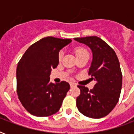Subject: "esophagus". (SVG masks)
Masks as SVG:
<instances>
[{"label":"esophagus","instance_id":"1","mask_svg":"<svg viewBox=\"0 0 134 134\" xmlns=\"http://www.w3.org/2000/svg\"><path fill=\"white\" fill-rule=\"evenodd\" d=\"M76 86V84L74 83H70V86H71V88H72V87H74V86Z\"/></svg>","mask_w":134,"mask_h":134}]
</instances>
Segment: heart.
I'll return each mask as SVG.
<instances>
[{"mask_svg": "<svg viewBox=\"0 0 134 134\" xmlns=\"http://www.w3.org/2000/svg\"><path fill=\"white\" fill-rule=\"evenodd\" d=\"M76 56H79L81 55L84 54V53H88L87 50L85 49L84 48H82V47H79L76 49ZM63 51H60V52L58 54V59L60 60L61 59L63 58Z\"/></svg>", "mask_w": 134, "mask_h": 134, "instance_id": "heart-1", "label": "heart"}]
</instances>
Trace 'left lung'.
<instances>
[{"label": "left lung", "mask_w": 134, "mask_h": 134, "mask_svg": "<svg viewBox=\"0 0 134 134\" xmlns=\"http://www.w3.org/2000/svg\"><path fill=\"white\" fill-rule=\"evenodd\" d=\"M74 40L91 49L92 61L88 74L96 81L91 90L78 86L81 94L76 98V106L85 116L102 118L112 111L120 95L122 75L118 58L114 50L98 37L74 38Z\"/></svg>", "instance_id": "1"}]
</instances>
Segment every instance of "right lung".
<instances>
[{
    "instance_id": "right-lung-1",
    "label": "right lung",
    "mask_w": 134,
    "mask_h": 134,
    "mask_svg": "<svg viewBox=\"0 0 134 134\" xmlns=\"http://www.w3.org/2000/svg\"><path fill=\"white\" fill-rule=\"evenodd\" d=\"M71 42L53 37L41 39L26 50L18 63V97L30 114L46 117L60 110L70 86L66 81L52 83L49 76L58 65L59 51Z\"/></svg>"
}]
</instances>
